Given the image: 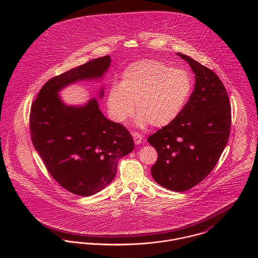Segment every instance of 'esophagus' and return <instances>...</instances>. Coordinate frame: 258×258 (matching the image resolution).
I'll return each mask as SVG.
<instances>
[{
  "label": "esophagus",
  "mask_w": 258,
  "mask_h": 258,
  "mask_svg": "<svg viewBox=\"0 0 258 258\" xmlns=\"http://www.w3.org/2000/svg\"><path fill=\"white\" fill-rule=\"evenodd\" d=\"M133 139H134V143L136 145H140L143 142V136L139 133H132Z\"/></svg>",
  "instance_id": "esophagus-1"
}]
</instances>
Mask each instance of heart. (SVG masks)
<instances>
[{
    "mask_svg": "<svg viewBox=\"0 0 258 258\" xmlns=\"http://www.w3.org/2000/svg\"><path fill=\"white\" fill-rule=\"evenodd\" d=\"M192 91L190 74L182 69L152 59L127 67L118 84L107 94V107L112 119L124 123L136 111L137 124L150 123L162 128L173 123L183 112Z\"/></svg>",
    "mask_w": 258,
    "mask_h": 258,
    "instance_id": "obj_1",
    "label": "heart"
}]
</instances>
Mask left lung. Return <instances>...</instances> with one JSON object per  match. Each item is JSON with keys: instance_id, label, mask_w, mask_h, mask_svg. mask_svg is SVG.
I'll return each instance as SVG.
<instances>
[{"instance_id": "1", "label": "left lung", "mask_w": 258, "mask_h": 258, "mask_svg": "<svg viewBox=\"0 0 258 258\" xmlns=\"http://www.w3.org/2000/svg\"><path fill=\"white\" fill-rule=\"evenodd\" d=\"M196 75L195 89L181 115L148 138L158 159L151 168L155 182L184 191L201 183L215 168L227 144L231 108L219 76L187 55Z\"/></svg>"}]
</instances>
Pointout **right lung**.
I'll return each instance as SVG.
<instances>
[{
	"label": "right lung",
	"instance_id": "1",
	"mask_svg": "<svg viewBox=\"0 0 258 258\" xmlns=\"http://www.w3.org/2000/svg\"><path fill=\"white\" fill-rule=\"evenodd\" d=\"M110 62L105 55L50 78L31 108V138L47 172L63 188L81 197L110 183L119 160L133 151L134 142L123 125L102 114L95 98L82 106H69L58 91L79 80L101 78Z\"/></svg>",
	"mask_w": 258,
	"mask_h": 258
}]
</instances>
